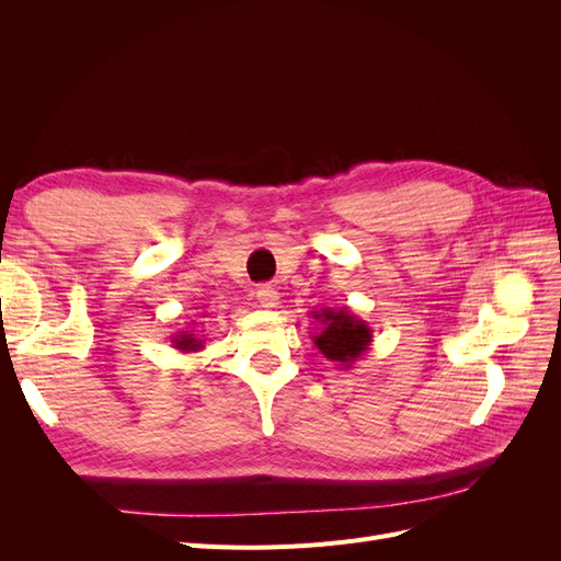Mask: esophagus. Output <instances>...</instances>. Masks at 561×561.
<instances>
[{
  "label": "esophagus",
  "instance_id": "34e87169",
  "mask_svg": "<svg viewBox=\"0 0 561 561\" xmlns=\"http://www.w3.org/2000/svg\"><path fill=\"white\" fill-rule=\"evenodd\" d=\"M257 301H260V307H262V309H266V311H274V309H278V301H280V297H278V293H276V287L262 285L260 290H257Z\"/></svg>",
  "mask_w": 561,
  "mask_h": 561
}]
</instances>
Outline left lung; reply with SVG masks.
Returning a JSON list of instances; mask_svg holds the SVG:
<instances>
[{
	"label": "left lung",
	"instance_id": "obj_1",
	"mask_svg": "<svg viewBox=\"0 0 561 561\" xmlns=\"http://www.w3.org/2000/svg\"><path fill=\"white\" fill-rule=\"evenodd\" d=\"M318 330L311 332L316 348L325 355L336 369H351L371 346V328L348 309L311 311Z\"/></svg>",
	"mask_w": 561,
	"mask_h": 561
}]
</instances>
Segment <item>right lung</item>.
<instances>
[{
  "label": "right lung",
  "instance_id": "obj_1",
  "mask_svg": "<svg viewBox=\"0 0 561 561\" xmlns=\"http://www.w3.org/2000/svg\"><path fill=\"white\" fill-rule=\"evenodd\" d=\"M173 348L182 351V353H196L203 348V336L196 334L194 330H180L178 334H173Z\"/></svg>",
  "mask_w": 561,
  "mask_h": 561
}]
</instances>
